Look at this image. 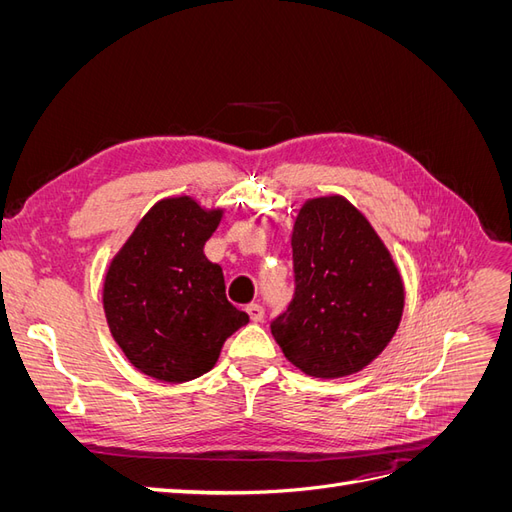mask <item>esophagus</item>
<instances>
[{"mask_svg":"<svg viewBox=\"0 0 512 512\" xmlns=\"http://www.w3.org/2000/svg\"><path fill=\"white\" fill-rule=\"evenodd\" d=\"M245 309H247V314H250V318L254 322H262V318H265V307L258 305V303H250Z\"/></svg>","mask_w":512,"mask_h":512,"instance_id":"obj_1","label":"esophagus"}]
</instances>
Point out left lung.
Listing matches in <instances>:
<instances>
[{
  "instance_id": "8db88e82",
  "label": "left lung",
  "mask_w": 512,
  "mask_h": 512,
  "mask_svg": "<svg viewBox=\"0 0 512 512\" xmlns=\"http://www.w3.org/2000/svg\"><path fill=\"white\" fill-rule=\"evenodd\" d=\"M294 297L271 322L286 359L344 378L389 346L404 314L401 273L374 226L344 196L309 198L292 228Z\"/></svg>"
}]
</instances>
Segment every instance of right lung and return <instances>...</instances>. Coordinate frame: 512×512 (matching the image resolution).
I'll return each mask as SVG.
<instances>
[{"label": "right lung", "instance_id": "1", "mask_svg": "<svg viewBox=\"0 0 512 512\" xmlns=\"http://www.w3.org/2000/svg\"><path fill=\"white\" fill-rule=\"evenodd\" d=\"M222 215L192 196L162 198L106 269L108 329L149 378L179 384L207 374L226 339L250 322L226 299L222 267L203 252Z\"/></svg>", "mask_w": 512, "mask_h": 512}]
</instances>
